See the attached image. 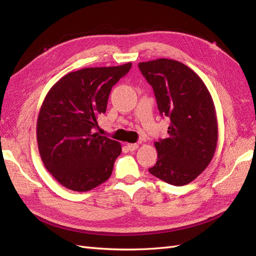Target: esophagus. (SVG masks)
<instances>
[{
  "instance_id": "34e87169",
  "label": "esophagus",
  "mask_w": 256,
  "mask_h": 256,
  "mask_svg": "<svg viewBox=\"0 0 256 256\" xmlns=\"http://www.w3.org/2000/svg\"><path fill=\"white\" fill-rule=\"evenodd\" d=\"M127 147H128V150H130V152H134L138 147V144H136V143H134V144H127Z\"/></svg>"
}]
</instances>
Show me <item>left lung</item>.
I'll return each instance as SVG.
<instances>
[{
  "mask_svg": "<svg viewBox=\"0 0 256 256\" xmlns=\"http://www.w3.org/2000/svg\"><path fill=\"white\" fill-rule=\"evenodd\" d=\"M154 90L161 116L170 118L166 138L154 142L152 175L173 186L191 182L210 164L218 142L214 104L206 85L188 66L158 58L138 63Z\"/></svg>",
  "mask_w": 256,
  "mask_h": 256,
  "instance_id": "obj_1",
  "label": "left lung"
}]
</instances>
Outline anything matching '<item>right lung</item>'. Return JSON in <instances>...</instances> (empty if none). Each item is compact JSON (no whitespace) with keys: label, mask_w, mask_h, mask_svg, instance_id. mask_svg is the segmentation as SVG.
Wrapping results in <instances>:
<instances>
[{"label":"right lung","mask_w":256,"mask_h":256,"mask_svg":"<svg viewBox=\"0 0 256 256\" xmlns=\"http://www.w3.org/2000/svg\"><path fill=\"white\" fill-rule=\"evenodd\" d=\"M131 65L69 72L46 96L37 118L38 150L46 168L64 187L90 191L111 176L122 146L95 129L113 85Z\"/></svg>","instance_id":"right-lung-1"}]
</instances>
